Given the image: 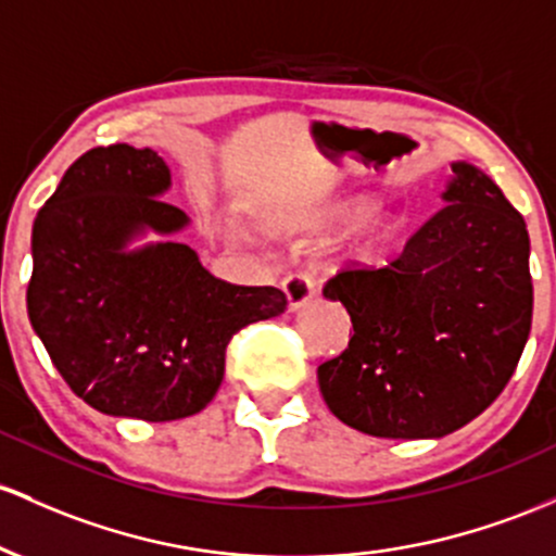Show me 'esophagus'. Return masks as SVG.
Masks as SVG:
<instances>
[{"label": "esophagus", "instance_id": "1", "mask_svg": "<svg viewBox=\"0 0 556 556\" xmlns=\"http://www.w3.org/2000/svg\"><path fill=\"white\" fill-rule=\"evenodd\" d=\"M282 290H285V295H288V306L295 311V308L306 306L311 298H314L316 282L308 277V274H290V277H285Z\"/></svg>", "mask_w": 556, "mask_h": 556}]
</instances>
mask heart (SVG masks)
<instances>
[{"mask_svg": "<svg viewBox=\"0 0 556 556\" xmlns=\"http://www.w3.org/2000/svg\"><path fill=\"white\" fill-rule=\"evenodd\" d=\"M367 211H369V203H364V200H356V203H348L345 208L338 213V222L340 224H353V222H356V218H362ZM388 235H390V224L375 222L369 227V231H367V245L369 248L380 245L382 240H388Z\"/></svg>", "mask_w": 556, "mask_h": 556, "instance_id": "heart-1", "label": "heart"}]
</instances>
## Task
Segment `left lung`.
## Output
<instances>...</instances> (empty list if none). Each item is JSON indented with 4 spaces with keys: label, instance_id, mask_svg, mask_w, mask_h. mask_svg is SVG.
Instances as JSON below:
<instances>
[{
    "label": "left lung",
    "instance_id": "left-lung-1",
    "mask_svg": "<svg viewBox=\"0 0 556 556\" xmlns=\"http://www.w3.org/2000/svg\"><path fill=\"white\" fill-rule=\"evenodd\" d=\"M443 205L388 266H345L325 298L353 334L319 367L329 412L375 438H443L515 375L533 319L526 218L496 181L454 163Z\"/></svg>",
    "mask_w": 556,
    "mask_h": 556
}]
</instances>
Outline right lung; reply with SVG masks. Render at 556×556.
Masks as SVG:
<instances>
[{
    "mask_svg": "<svg viewBox=\"0 0 556 556\" xmlns=\"http://www.w3.org/2000/svg\"><path fill=\"white\" fill-rule=\"evenodd\" d=\"M168 185L155 150L94 148L34 222L30 327L73 393L110 417L198 414L222 386L229 340L288 308L282 290L216 279L181 242L126 250L144 229L187 227L161 200Z\"/></svg>",
    "mask_w": 556,
    "mask_h": 556,
    "instance_id": "obj_1",
    "label": "right lung"
}]
</instances>
